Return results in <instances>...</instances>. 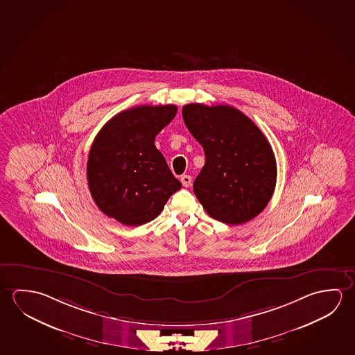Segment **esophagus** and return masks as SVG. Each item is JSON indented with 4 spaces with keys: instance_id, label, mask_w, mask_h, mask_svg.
Here are the masks:
<instances>
[{
    "instance_id": "1",
    "label": "esophagus",
    "mask_w": 355,
    "mask_h": 355,
    "mask_svg": "<svg viewBox=\"0 0 355 355\" xmlns=\"http://www.w3.org/2000/svg\"><path fill=\"white\" fill-rule=\"evenodd\" d=\"M180 182L184 187H189L192 184V177L188 175H183L180 177Z\"/></svg>"
}]
</instances>
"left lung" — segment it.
Listing matches in <instances>:
<instances>
[{"instance_id": "8db88e82", "label": "left lung", "mask_w": 355, "mask_h": 355, "mask_svg": "<svg viewBox=\"0 0 355 355\" xmlns=\"http://www.w3.org/2000/svg\"><path fill=\"white\" fill-rule=\"evenodd\" d=\"M183 120L203 146L205 164L193 191L208 214L239 225L268 205L276 186V159L261 130L227 105L188 104Z\"/></svg>"}]
</instances>
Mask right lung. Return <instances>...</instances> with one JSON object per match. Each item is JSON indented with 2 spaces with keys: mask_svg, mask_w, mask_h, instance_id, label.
I'll list each match as a JSON object with an SVG mask.
<instances>
[{
  "mask_svg": "<svg viewBox=\"0 0 355 355\" xmlns=\"http://www.w3.org/2000/svg\"><path fill=\"white\" fill-rule=\"evenodd\" d=\"M175 105H141L110 119L94 140L87 158V184L105 215L128 227L157 218L180 191L155 139L177 114Z\"/></svg>",
  "mask_w": 355,
  "mask_h": 355,
  "instance_id": "right-lung-1",
  "label": "right lung"
}]
</instances>
